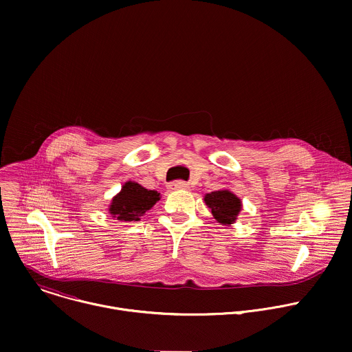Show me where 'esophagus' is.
Returning a JSON list of instances; mask_svg holds the SVG:
<instances>
[{"label": "esophagus", "instance_id": "34e87169", "mask_svg": "<svg viewBox=\"0 0 352 352\" xmlns=\"http://www.w3.org/2000/svg\"><path fill=\"white\" fill-rule=\"evenodd\" d=\"M167 188L170 190H188L189 189V184L185 182V181H174V182H170L167 185Z\"/></svg>", "mask_w": 352, "mask_h": 352}]
</instances>
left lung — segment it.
<instances>
[{
    "label": "left lung",
    "mask_w": 352,
    "mask_h": 352,
    "mask_svg": "<svg viewBox=\"0 0 352 352\" xmlns=\"http://www.w3.org/2000/svg\"><path fill=\"white\" fill-rule=\"evenodd\" d=\"M206 204L211 208L214 218L222 225H230L236 221L241 210V199L228 189L214 190L204 196Z\"/></svg>",
    "instance_id": "obj_1"
}]
</instances>
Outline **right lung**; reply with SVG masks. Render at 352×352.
Returning <instances> with one entry per match:
<instances>
[{
	"instance_id": "right-lung-1",
	"label": "right lung",
	"mask_w": 352,
	"mask_h": 352,
	"mask_svg": "<svg viewBox=\"0 0 352 352\" xmlns=\"http://www.w3.org/2000/svg\"><path fill=\"white\" fill-rule=\"evenodd\" d=\"M160 199L156 190L145 189L142 185L129 181L123 185L109 206V212L119 221H138Z\"/></svg>"
}]
</instances>
